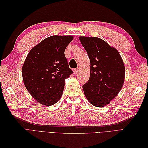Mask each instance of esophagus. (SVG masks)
Here are the masks:
<instances>
[{
    "instance_id": "1",
    "label": "esophagus",
    "mask_w": 148,
    "mask_h": 148,
    "mask_svg": "<svg viewBox=\"0 0 148 148\" xmlns=\"http://www.w3.org/2000/svg\"><path fill=\"white\" fill-rule=\"evenodd\" d=\"M79 68H77V69H75L73 70V72H74L75 74H77L79 71Z\"/></svg>"
}]
</instances>
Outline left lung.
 I'll return each mask as SVG.
<instances>
[{
  "instance_id": "1",
  "label": "left lung",
  "mask_w": 148,
  "mask_h": 148,
  "mask_svg": "<svg viewBox=\"0 0 148 148\" xmlns=\"http://www.w3.org/2000/svg\"><path fill=\"white\" fill-rule=\"evenodd\" d=\"M90 59V76L83 88L86 97L96 107L108 104L122 89L125 66L117 49L96 37L80 36Z\"/></svg>"
}]
</instances>
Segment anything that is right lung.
Instances as JSON below:
<instances>
[{"label": "right lung", "instance_id": "obj_1", "mask_svg": "<svg viewBox=\"0 0 148 148\" xmlns=\"http://www.w3.org/2000/svg\"><path fill=\"white\" fill-rule=\"evenodd\" d=\"M71 36H52L34 46L22 67L25 87L34 99L44 106H52L60 99L65 79L73 73L65 50Z\"/></svg>", "mask_w": 148, "mask_h": 148}]
</instances>
